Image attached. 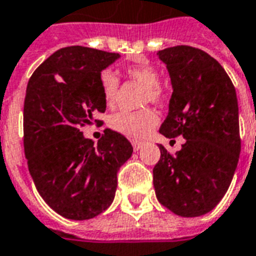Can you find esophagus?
Segmentation results:
<instances>
[{
  "label": "esophagus",
  "mask_w": 256,
  "mask_h": 256,
  "mask_svg": "<svg viewBox=\"0 0 256 256\" xmlns=\"http://www.w3.org/2000/svg\"><path fill=\"white\" fill-rule=\"evenodd\" d=\"M132 149L136 150H140L142 148V145H144V144H142V142H140V141H132Z\"/></svg>",
  "instance_id": "1"
}]
</instances>
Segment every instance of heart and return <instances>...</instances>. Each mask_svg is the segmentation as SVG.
<instances>
[{
  "label": "heart",
  "instance_id": "1",
  "mask_svg": "<svg viewBox=\"0 0 256 256\" xmlns=\"http://www.w3.org/2000/svg\"><path fill=\"white\" fill-rule=\"evenodd\" d=\"M124 74L128 79L145 86V103H160L162 100L165 91L162 86L158 83L160 72L149 62L138 58L124 67ZM99 83L104 103L108 107H112L120 91V79L111 71H103L99 78ZM157 120V114L150 108H145L140 111H120L111 116L108 124L114 132H120L122 136L128 138H144L152 132Z\"/></svg>",
  "mask_w": 256,
  "mask_h": 256
}]
</instances>
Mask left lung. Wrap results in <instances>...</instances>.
I'll list each match as a JSON object with an SVG mask.
<instances>
[{"mask_svg":"<svg viewBox=\"0 0 256 256\" xmlns=\"http://www.w3.org/2000/svg\"><path fill=\"white\" fill-rule=\"evenodd\" d=\"M170 76L169 112L160 128L166 138L182 136L181 150L160 145L153 169L158 202L173 214H208L231 184L240 154L235 87L218 60L198 48L176 46L158 50Z\"/></svg>","mask_w":256,"mask_h":256,"instance_id":"8db88e82","label":"left lung"}]
</instances>
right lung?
<instances>
[{
	"label": "right lung",
	"mask_w": 256,
	"mask_h": 256,
	"mask_svg": "<svg viewBox=\"0 0 256 256\" xmlns=\"http://www.w3.org/2000/svg\"><path fill=\"white\" fill-rule=\"evenodd\" d=\"M120 54L87 46L56 50L33 72L24 102V150L37 192L66 219H92L114 200L132 144L106 128L94 146L80 132L104 112L100 72ZM95 122L99 120H95Z\"/></svg>",
	"instance_id": "right-lung-1"
}]
</instances>
